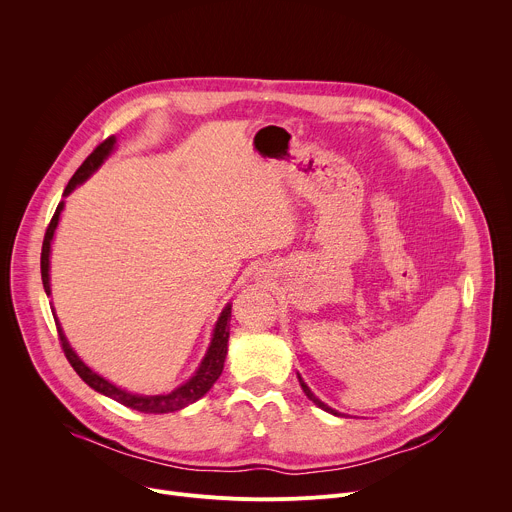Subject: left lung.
Here are the masks:
<instances>
[{
  "label": "left lung",
  "instance_id": "left-lung-1",
  "mask_svg": "<svg viewBox=\"0 0 512 512\" xmlns=\"http://www.w3.org/2000/svg\"><path fill=\"white\" fill-rule=\"evenodd\" d=\"M298 381H300V385H302V389H304V393H306V397H308V399H310V401H312V403H314V405H318V407H320V409H324V411H328V413H332V415H340V413H338V411H336V409H332V407H328V405H326V403H322V401H320V399H318V397H316V395H314V393H312V391H310V387H308V385H306V383H304V379H302V377H300V375H298Z\"/></svg>",
  "mask_w": 512,
  "mask_h": 512
}]
</instances>
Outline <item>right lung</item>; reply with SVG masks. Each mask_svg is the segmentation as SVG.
Listing matches in <instances>:
<instances>
[{"label":"right lung","instance_id":"1","mask_svg":"<svg viewBox=\"0 0 512 512\" xmlns=\"http://www.w3.org/2000/svg\"><path fill=\"white\" fill-rule=\"evenodd\" d=\"M115 135H111L109 139H105L101 145H97V150L83 162V166L75 172V176L70 178L68 186L64 188V194L62 196H68L72 190H75L77 186H81L83 182H87L101 166L103 162L113 154L115 150ZM64 208V200H60V204L56 206V212L52 216V221L46 229V235H44V243H42V257H40V269H42V283H44V291L46 296H50V247H52V239H54V233H56V227H58V221H60V212ZM52 314H54V308H52ZM54 320H56V328H58V336H60V342H62V350L68 358V362L72 364V369L77 371V375L91 387L95 389L97 393L105 395V397H111L115 399L117 403L129 407V409H135V411H141V413H172V411H178V409H184L188 407L190 403L198 401L200 397H204L210 387L216 383V379L221 377L223 373V367H225V358H227V352H229V322H231V304L225 306V310L221 312V316H218L216 324H214V330H212V338H210V344H208V350L200 362V367L196 369V373L186 381L182 383L180 387H176L174 391H168V393H160V395H139V393H131V391H125L117 385H113L111 381H107L105 377H101L99 373H95L91 367H87V364L81 360V356L72 350V346L68 344L64 332H62V326L54 314Z\"/></svg>","mask_w":512,"mask_h":512}]
</instances>
